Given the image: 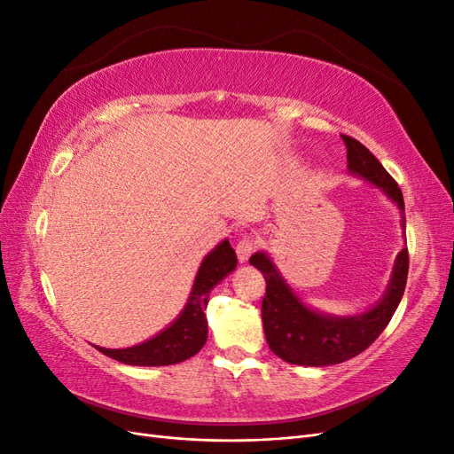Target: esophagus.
<instances>
[{
  "instance_id": "1",
  "label": "esophagus",
  "mask_w": 454,
  "mask_h": 454,
  "mask_svg": "<svg viewBox=\"0 0 454 454\" xmlns=\"http://www.w3.org/2000/svg\"><path fill=\"white\" fill-rule=\"evenodd\" d=\"M257 248V240L254 239H242L237 242V255H239V261L240 263H246V261L250 259V255L255 252Z\"/></svg>"
}]
</instances>
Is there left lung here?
<instances>
[{
	"mask_svg": "<svg viewBox=\"0 0 454 454\" xmlns=\"http://www.w3.org/2000/svg\"><path fill=\"white\" fill-rule=\"evenodd\" d=\"M347 144V168L352 176L380 189L384 197L395 204L405 229L403 195L392 176L384 170L379 159L350 136H342ZM250 265L263 272L267 294L261 305L269 348L287 364L325 367L342 364L364 352L388 325L405 292L409 254L407 246L395 255L387 290L373 307L364 312L337 316L309 307L294 287L282 277L278 265L267 252H255Z\"/></svg>",
	"mask_w": 454,
	"mask_h": 454,
	"instance_id": "obj_1",
	"label": "left lung"
}]
</instances>
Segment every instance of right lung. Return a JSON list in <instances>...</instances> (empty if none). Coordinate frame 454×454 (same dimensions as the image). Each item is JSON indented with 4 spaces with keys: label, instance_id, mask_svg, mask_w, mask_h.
Here are the masks:
<instances>
[{
    "label": "right lung",
    "instance_id": "obj_1",
    "mask_svg": "<svg viewBox=\"0 0 454 454\" xmlns=\"http://www.w3.org/2000/svg\"><path fill=\"white\" fill-rule=\"evenodd\" d=\"M237 254L229 239L222 240L204 255L185 307L162 332L129 348H96L121 364L144 367L180 364L195 356L208 339V320L204 314L208 294L237 269Z\"/></svg>",
    "mask_w": 454,
    "mask_h": 454
}]
</instances>
